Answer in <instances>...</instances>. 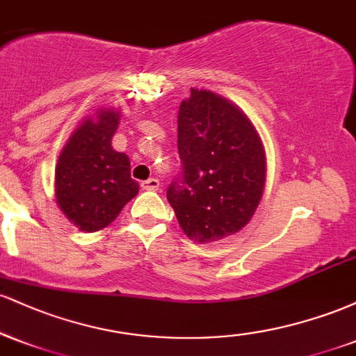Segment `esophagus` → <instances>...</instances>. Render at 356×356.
Masks as SVG:
<instances>
[{
	"label": "esophagus",
	"mask_w": 356,
	"mask_h": 356,
	"mask_svg": "<svg viewBox=\"0 0 356 356\" xmlns=\"http://www.w3.org/2000/svg\"><path fill=\"white\" fill-rule=\"evenodd\" d=\"M159 186H161V182L157 181V179H149V181H144L140 184V187L144 191H157L159 189Z\"/></svg>",
	"instance_id": "esophagus-1"
}]
</instances>
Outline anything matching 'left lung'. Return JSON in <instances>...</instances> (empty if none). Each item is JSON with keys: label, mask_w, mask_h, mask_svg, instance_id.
I'll return each instance as SVG.
<instances>
[{"label": "left lung", "mask_w": 356, "mask_h": 356, "mask_svg": "<svg viewBox=\"0 0 356 356\" xmlns=\"http://www.w3.org/2000/svg\"><path fill=\"white\" fill-rule=\"evenodd\" d=\"M177 149L182 172L167 201L182 231L197 243L239 232L266 182V154L252 122L218 93L191 88L179 107Z\"/></svg>", "instance_id": "1"}]
</instances>
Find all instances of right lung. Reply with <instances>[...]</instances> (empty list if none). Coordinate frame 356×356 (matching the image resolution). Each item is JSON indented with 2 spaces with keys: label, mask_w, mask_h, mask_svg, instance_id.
<instances>
[{
  "label": "right lung",
  "mask_w": 356,
  "mask_h": 356,
  "mask_svg": "<svg viewBox=\"0 0 356 356\" xmlns=\"http://www.w3.org/2000/svg\"><path fill=\"white\" fill-rule=\"evenodd\" d=\"M118 122V110L100 108L76 127L58 157L56 204L80 231L107 227L138 192L129 157L112 147Z\"/></svg>",
  "instance_id": "1"
}]
</instances>
